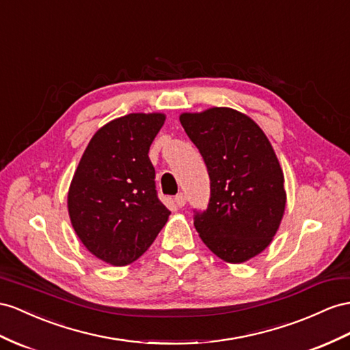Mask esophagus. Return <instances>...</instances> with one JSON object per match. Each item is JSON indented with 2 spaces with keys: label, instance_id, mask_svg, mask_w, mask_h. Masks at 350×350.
<instances>
[{
  "label": "esophagus",
  "instance_id": "obj_1",
  "mask_svg": "<svg viewBox=\"0 0 350 350\" xmlns=\"http://www.w3.org/2000/svg\"><path fill=\"white\" fill-rule=\"evenodd\" d=\"M174 200H176L177 207H180V208H182V207H185V204H186V195H185V193H182V192H180V193H177Z\"/></svg>",
  "mask_w": 350,
  "mask_h": 350
}]
</instances>
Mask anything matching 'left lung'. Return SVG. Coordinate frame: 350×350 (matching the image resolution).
Masks as SVG:
<instances>
[{
	"mask_svg": "<svg viewBox=\"0 0 350 350\" xmlns=\"http://www.w3.org/2000/svg\"><path fill=\"white\" fill-rule=\"evenodd\" d=\"M178 120L210 176V202L196 213L195 229L223 262L244 263L271 245L284 217L280 161L263 130L232 107L183 112Z\"/></svg>",
	"mask_w": 350,
	"mask_h": 350,
	"instance_id": "left-lung-1",
	"label": "left lung"
}]
</instances>
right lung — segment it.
<instances>
[{"label": "right lung", "mask_w": 350, "mask_h": 350, "mask_svg": "<svg viewBox=\"0 0 350 350\" xmlns=\"http://www.w3.org/2000/svg\"><path fill=\"white\" fill-rule=\"evenodd\" d=\"M165 115L129 113L98 129L68 191L77 237L98 260L125 266L146 252L168 220L148 157Z\"/></svg>", "instance_id": "obj_1"}]
</instances>
